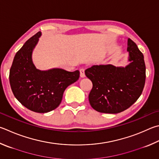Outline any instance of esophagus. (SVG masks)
Segmentation results:
<instances>
[{"label": "esophagus", "mask_w": 159, "mask_h": 159, "mask_svg": "<svg viewBox=\"0 0 159 159\" xmlns=\"http://www.w3.org/2000/svg\"><path fill=\"white\" fill-rule=\"evenodd\" d=\"M79 71H80V76L81 77V78H84L85 76V70H83V69H80Z\"/></svg>", "instance_id": "1"}]
</instances>
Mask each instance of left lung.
<instances>
[{
  "instance_id": "8db88e82",
  "label": "left lung",
  "mask_w": 159,
  "mask_h": 159,
  "mask_svg": "<svg viewBox=\"0 0 159 159\" xmlns=\"http://www.w3.org/2000/svg\"><path fill=\"white\" fill-rule=\"evenodd\" d=\"M127 51L131 62L126 67L94 65L85 71L92 83L89 102L95 111L119 113L134 104L142 94L146 79L143 54L130 38Z\"/></svg>"
}]
</instances>
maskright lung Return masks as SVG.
<instances>
[{
	"label": "right lung",
	"instance_id": "obj_1",
	"mask_svg": "<svg viewBox=\"0 0 159 159\" xmlns=\"http://www.w3.org/2000/svg\"><path fill=\"white\" fill-rule=\"evenodd\" d=\"M40 36L41 33L38 32L17 51L9 79L14 97L23 106L32 111L44 113L60 105L65 89L79 79L80 72L36 69L32 61V52Z\"/></svg>",
	"mask_w": 159,
	"mask_h": 159
}]
</instances>
